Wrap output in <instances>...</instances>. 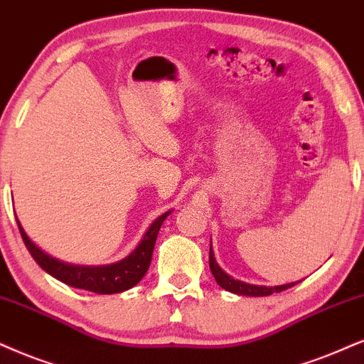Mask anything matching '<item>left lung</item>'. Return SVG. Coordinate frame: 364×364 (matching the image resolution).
<instances>
[{
    "label": "left lung",
    "mask_w": 364,
    "mask_h": 364,
    "mask_svg": "<svg viewBox=\"0 0 364 364\" xmlns=\"http://www.w3.org/2000/svg\"><path fill=\"white\" fill-rule=\"evenodd\" d=\"M210 269H211V274H213V277L216 280V284H218L222 289H225V291L237 294V296L264 297V296H270V294H274V292H282V291H285V289L294 287V285L301 282V280H299V282H291V284L274 285V287H267V285L247 284V282H242V280H238V279H233L232 275H228L222 269V267L216 264L215 252H213V248H211V243H210Z\"/></svg>",
    "instance_id": "obj_1"
}]
</instances>
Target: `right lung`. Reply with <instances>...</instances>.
<instances>
[{"instance_id":"1","label":"right lung","mask_w":364,"mask_h":364,"mask_svg":"<svg viewBox=\"0 0 364 364\" xmlns=\"http://www.w3.org/2000/svg\"><path fill=\"white\" fill-rule=\"evenodd\" d=\"M171 211H166L146 230L144 237L137 243L134 250L131 254L124 257V259L114 262V264L105 265H75L67 264L55 257L48 255L36 245L35 242L30 240L26 232L23 230L20 220L16 218L18 228H20L21 238L25 242L26 248L33 257L36 264H38L45 272L52 275L60 282L70 285L75 289H84V291L95 292V294H119L124 291H129L134 285L141 282L144 274L148 272L151 257H153L154 243L158 238V232L163 225L164 220L168 218Z\"/></svg>"}]
</instances>
